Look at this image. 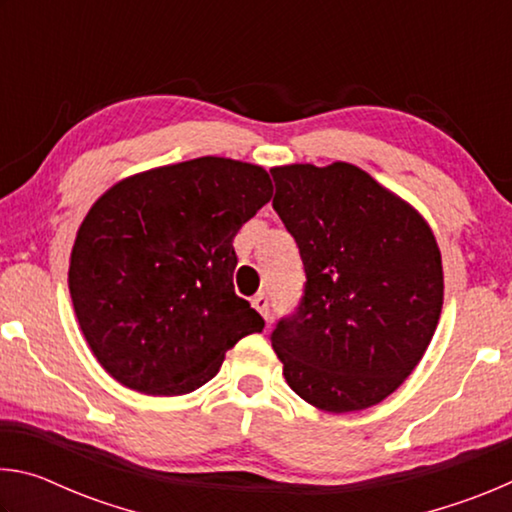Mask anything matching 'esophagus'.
Segmentation results:
<instances>
[{
    "instance_id": "esophagus-1",
    "label": "esophagus",
    "mask_w": 512,
    "mask_h": 512,
    "mask_svg": "<svg viewBox=\"0 0 512 512\" xmlns=\"http://www.w3.org/2000/svg\"><path fill=\"white\" fill-rule=\"evenodd\" d=\"M253 307L262 314L266 320L271 318V300H268L266 293H257V296L253 298Z\"/></svg>"
}]
</instances>
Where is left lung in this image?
Instances as JSON below:
<instances>
[{
  "label": "left lung",
  "instance_id": "obj_1",
  "mask_svg": "<svg viewBox=\"0 0 512 512\" xmlns=\"http://www.w3.org/2000/svg\"><path fill=\"white\" fill-rule=\"evenodd\" d=\"M273 210L296 239L307 282L277 320L287 384L323 411H361L418 366L443 307L429 225L348 162L271 169Z\"/></svg>",
  "mask_w": 512,
  "mask_h": 512
}]
</instances>
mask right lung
Listing matches in <instances>:
<instances>
[{
  "label": "right lung",
  "mask_w": 512,
  "mask_h": 512,
  "mask_svg": "<svg viewBox=\"0 0 512 512\" xmlns=\"http://www.w3.org/2000/svg\"><path fill=\"white\" fill-rule=\"evenodd\" d=\"M262 167L196 158L108 189L72 248L69 293L94 357L119 384L185 395L264 318L235 293L241 225L271 201Z\"/></svg>",
  "instance_id": "right-lung-1"
}]
</instances>
